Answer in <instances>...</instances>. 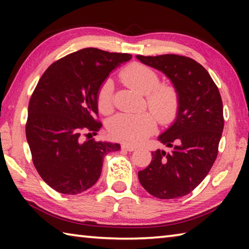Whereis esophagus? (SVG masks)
<instances>
[{
	"mask_svg": "<svg viewBox=\"0 0 249 249\" xmlns=\"http://www.w3.org/2000/svg\"><path fill=\"white\" fill-rule=\"evenodd\" d=\"M122 149L127 150V151H134V150H136V147L130 146V145H127V144H123V145H122Z\"/></svg>",
	"mask_w": 249,
	"mask_h": 249,
	"instance_id": "esophagus-1",
	"label": "esophagus"
}]
</instances>
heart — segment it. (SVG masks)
I'll list each match as a JSON object with an SVG mask.
<instances>
[{"instance_id": "heart-1", "label": "heart", "mask_w": 249, "mask_h": 249, "mask_svg": "<svg viewBox=\"0 0 249 249\" xmlns=\"http://www.w3.org/2000/svg\"><path fill=\"white\" fill-rule=\"evenodd\" d=\"M121 79L127 86L146 94V104L160 124L175 120L180 107V94L174 84L160 83L158 73L142 64H132L121 71ZM96 105L101 113L108 114L114 107V83L105 79L96 93ZM154 116V117H155ZM151 113H120L109 120L107 129L114 140L138 144L154 132L156 119Z\"/></svg>"}]
</instances>
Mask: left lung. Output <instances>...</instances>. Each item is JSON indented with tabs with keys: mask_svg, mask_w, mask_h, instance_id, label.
I'll list each match as a JSON object with an SVG mask.
<instances>
[{
	"mask_svg": "<svg viewBox=\"0 0 249 249\" xmlns=\"http://www.w3.org/2000/svg\"><path fill=\"white\" fill-rule=\"evenodd\" d=\"M137 59L162 71L180 94L176 122L158 137L170 151H153L148 167L138 171L151 196L177 199L195 190L215 161L224 128L222 98L208 71L192 58L168 53Z\"/></svg>",
	"mask_w": 249,
	"mask_h": 249,
	"instance_id": "left-lung-1",
	"label": "left lung"
}]
</instances>
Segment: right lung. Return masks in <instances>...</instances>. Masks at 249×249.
<instances>
[{
  "label": "right lung",
  "mask_w": 249,
  "mask_h": 249,
  "mask_svg": "<svg viewBox=\"0 0 249 249\" xmlns=\"http://www.w3.org/2000/svg\"><path fill=\"white\" fill-rule=\"evenodd\" d=\"M132 54L84 48L50 65L28 104L26 138L37 172L50 188L78 195L99 180L103 159L119 144L82 136L96 135V93L108 73Z\"/></svg>",
  "instance_id": "obj_1"
}]
</instances>
